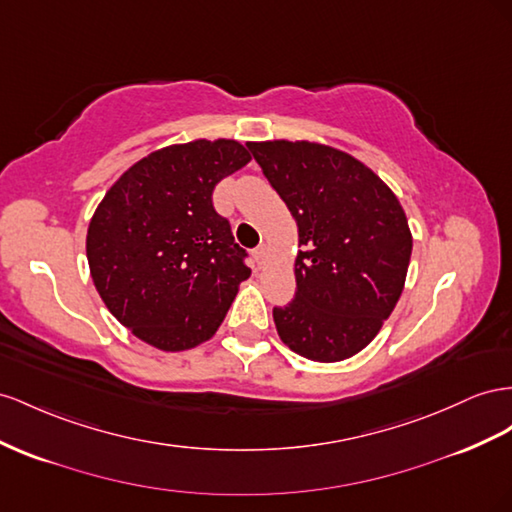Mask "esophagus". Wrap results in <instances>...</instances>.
Returning a JSON list of instances; mask_svg holds the SVG:
<instances>
[{
  "instance_id": "1",
  "label": "esophagus",
  "mask_w": 512,
  "mask_h": 512,
  "mask_svg": "<svg viewBox=\"0 0 512 512\" xmlns=\"http://www.w3.org/2000/svg\"><path fill=\"white\" fill-rule=\"evenodd\" d=\"M254 260L258 262V265H262V262L267 260V245H258L254 250Z\"/></svg>"
}]
</instances>
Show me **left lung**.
<instances>
[{
  "mask_svg": "<svg viewBox=\"0 0 512 512\" xmlns=\"http://www.w3.org/2000/svg\"><path fill=\"white\" fill-rule=\"evenodd\" d=\"M299 232L295 299L273 308L282 342L312 362L366 349L403 293L411 230L394 191L349 153L316 142H247Z\"/></svg>",
  "mask_w": 512,
  "mask_h": 512,
  "instance_id": "obj_1",
  "label": "left lung"
}]
</instances>
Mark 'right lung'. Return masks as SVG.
Returning a JSON list of instances; mask_svg holds the SVG:
<instances>
[{
    "label": "right lung",
    "mask_w": 512,
    "mask_h": 512,
    "mask_svg": "<svg viewBox=\"0 0 512 512\" xmlns=\"http://www.w3.org/2000/svg\"><path fill=\"white\" fill-rule=\"evenodd\" d=\"M252 161L237 140L155 150L109 187L90 219L86 254L107 310L159 351L213 338L239 284L245 250L213 209V189Z\"/></svg>",
    "instance_id": "right-lung-1"
}]
</instances>
